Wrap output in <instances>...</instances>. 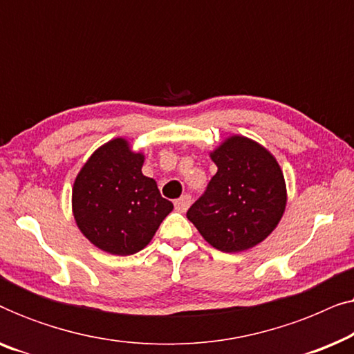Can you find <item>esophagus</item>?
I'll return each instance as SVG.
<instances>
[{"label":"esophagus","instance_id":"obj_1","mask_svg":"<svg viewBox=\"0 0 354 354\" xmlns=\"http://www.w3.org/2000/svg\"><path fill=\"white\" fill-rule=\"evenodd\" d=\"M192 205V196L190 195H183L182 198H178L176 201V209L178 212H185L188 207Z\"/></svg>","mask_w":354,"mask_h":354}]
</instances>
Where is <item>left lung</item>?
<instances>
[{"label": "left lung", "instance_id": "left-lung-1", "mask_svg": "<svg viewBox=\"0 0 354 354\" xmlns=\"http://www.w3.org/2000/svg\"><path fill=\"white\" fill-rule=\"evenodd\" d=\"M216 176L187 212L203 239L224 253H239L272 234L287 206L277 159L254 140L232 135L214 151Z\"/></svg>", "mask_w": 354, "mask_h": 354}]
</instances>
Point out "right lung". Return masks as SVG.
Here are the masks:
<instances>
[{"label": "right lung", "mask_w": 354, "mask_h": 354, "mask_svg": "<svg viewBox=\"0 0 354 354\" xmlns=\"http://www.w3.org/2000/svg\"><path fill=\"white\" fill-rule=\"evenodd\" d=\"M143 153L113 138L88 158L72 187V212L82 234L106 253L129 256L143 250L174 205L156 180L143 176Z\"/></svg>", "instance_id": "1"}]
</instances>
